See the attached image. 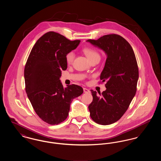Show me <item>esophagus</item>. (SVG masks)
<instances>
[{"instance_id": "1", "label": "esophagus", "mask_w": 161, "mask_h": 161, "mask_svg": "<svg viewBox=\"0 0 161 161\" xmlns=\"http://www.w3.org/2000/svg\"><path fill=\"white\" fill-rule=\"evenodd\" d=\"M84 93H90V91L87 88H83Z\"/></svg>"}]
</instances>
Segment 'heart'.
Listing matches in <instances>:
<instances>
[{
    "label": "heart",
    "mask_w": 161,
    "mask_h": 161,
    "mask_svg": "<svg viewBox=\"0 0 161 161\" xmlns=\"http://www.w3.org/2000/svg\"><path fill=\"white\" fill-rule=\"evenodd\" d=\"M83 51L84 54L87 56V57L91 60V61L95 60V59H100V55L99 53L93 49L92 47H86L83 49ZM75 54L74 52L71 51L69 52L66 55V60L68 64H70L74 59Z\"/></svg>",
    "instance_id": "b5f03b06"
}]
</instances>
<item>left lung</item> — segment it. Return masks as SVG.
Wrapping results in <instances>:
<instances>
[{
  "instance_id": "8db88e82",
  "label": "left lung",
  "mask_w": 161,
  "mask_h": 161,
  "mask_svg": "<svg viewBox=\"0 0 161 161\" xmlns=\"http://www.w3.org/2000/svg\"><path fill=\"white\" fill-rule=\"evenodd\" d=\"M107 55L100 80L106 81L101 93L91 90L93 101L89 106L93 121L109 125L118 121L127 111L136 92L139 70L129 43L119 35L108 34L98 40H87Z\"/></svg>"
}]
</instances>
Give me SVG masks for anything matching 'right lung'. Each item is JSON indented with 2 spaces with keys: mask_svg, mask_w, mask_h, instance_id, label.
<instances>
[{
  "mask_svg": "<svg viewBox=\"0 0 161 161\" xmlns=\"http://www.w3.org/2000/svg\"><path fill=\"white\" fill-rule=\"evenodd\" d=\"M80 42L50 31L36 42L28 58L24 70L25 91L37 115L47 124L64 121L72 100L83 93L75 84L64 88L60 80L61 70L67 69L66 54Z\"/></svg>",
  "mask_w": 161,
  "mask_h": 161,
  "instance_id": "add662e5",
  "label": "right lung"
}]
</instances>
